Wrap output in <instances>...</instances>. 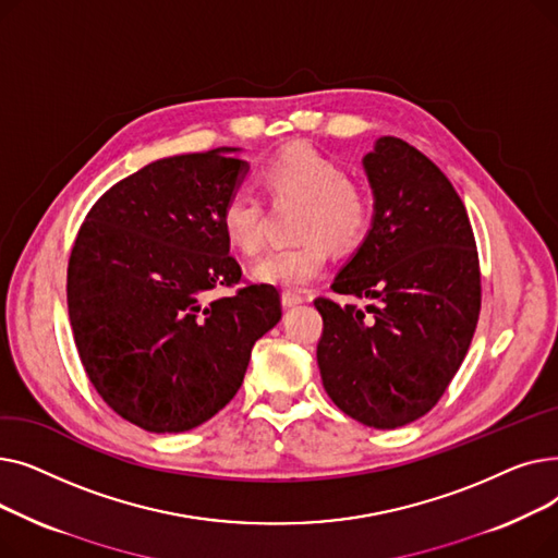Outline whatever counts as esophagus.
Instances as JSON below:
<instances>
[{
	"mask_svg": "<svg viewBox=\"0 0 558 558\" xmlns=\"http://www.w3.org/2000/svg\"><path fill=\"white\" fill-rule=\"evenodd\" d=\"M305 299L301 294H296V291H282V305L284 307H296L301 305Z\"/></svg>",
	"mask_w": 558,
	"mask_h": 558,
	"instance_id": "esophagus-1",
	"label": "esophagus"
}]
</instances>
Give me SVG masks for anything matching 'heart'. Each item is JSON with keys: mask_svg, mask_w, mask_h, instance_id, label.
I'll return each instance as SVG.
<instances>
[{"mask_svg": "<svg viewBox=\"0 0 558 558\" xmlns=\"http://www.w3.org/2000/svg\"><path fill=\"white\" fill-rule=\"evenodd\" d=\"M259 185L271 198H301L296 232L303 240L271 246L253 264V278L280 289H301L328 262V245L357 246L373 221V198L348 179L341 162L310 144H289L259 167ZM223 238L240 253H255L264 238V205L248 187L232 190L219 210Z\"/></svg>", "mask_w": 558, "mask_h": 558, "instance_id": "1", "label": "heart"}]
</instances>
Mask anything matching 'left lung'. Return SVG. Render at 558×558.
Masks as SVG:
<instances>
[{"label": "left lung", "mask_w": 558, "mask_h": 558, "mask_svg": "<svg viewBox=\"0 0 558 558\" xmlns=\"http://www.w3.org/2000/svg\"><path fill=\"white\" fill-rule=\"evenodd\" d=\"M375 196L366 240L332 289L377 305L318 296L320 379L343 414L396 429L441 400L471 348L482 276L475 234L446 173L400 137L364 156Z\"/></svg>", "instance_id": "left-lung-1"}]
</instances>
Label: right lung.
Listing matches in <instances>:
<instances>
[{"label":"right lung","mask_w":558,"mask_h":558,"mask_svg":"<svg viewBox=\"0 0 558 558\" xmlns=\"http://www.w3.org/2000/svg\"><path fill=\"white\" fill-rule=\"evenodd\" d=\"M232 151L142 167L93 205L72 246L68 310L81 364L112 412L146 432L210 421L282 316L271 284L211 296L242 280L219 226L248 169Z\"/></svg>","instance_id":"add662e5"}]
</instances>
